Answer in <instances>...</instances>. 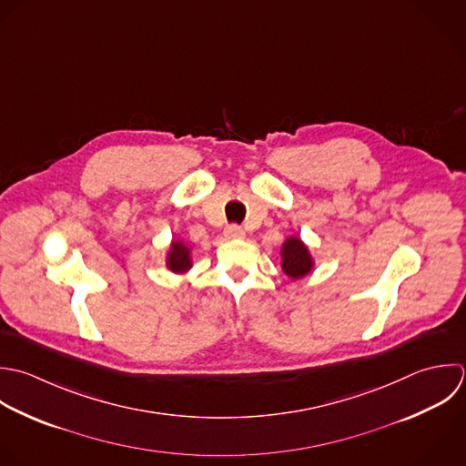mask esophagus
I'll use <instances>...</instances> for the list:
<instances>
[{"label": "esophagus", "mask_w": 466, "mask_h": 466, "mask_svg": "<svg viewBox=\"0 0 466 466\" xmlns=\"http://www.w3.org/2000/svg\"><path fill=\"white\" fill-rule=\"evenodd\" d=\"M245 236V230L239 227V225H228L225 228V238L227 239H239Z\"/></svg>", "instance_id": "34e87169"}]
</instances>
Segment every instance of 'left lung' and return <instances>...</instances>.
Masks as SVG:
<instances>
[{
    "label": "left lung",
    "mask_w": 466,
    "mask_h": 466,
    "mask_svg": "<svg viewBox=\"0 0 466 466\" xmlns=\"http://www.w3.org/2000/svg\"><path fill=\"white\" fill-rule=\"evenodd\" d=\"M283 270L292 278H301L310 272L312 259L305 245L298 238L287 239L283 250Z\"/></svg>",
    "instance_id": "obj_1"
}]
</instances>
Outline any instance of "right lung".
Returning a JSON list of instances; mask_svg holds the SVG:
<instances>
[{
	"label": "right lung",
	"mask_w": 466,
	"mask_h": 466,
	"mask_svg": "<svg viewBox=\"0 0 466 466\" xmlns=\"http://www.w3.org/2000/svg\"><path fill=\"white\" fill-rule=\"evenodd\" d=\"M168 267L176 272H183L190 267V250L183 243H172V250L168 256Z\"/></svg>",
	"instance_id": "add662e5"
}]
</instances>
